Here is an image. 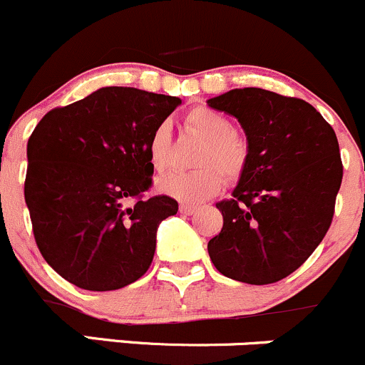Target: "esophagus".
Wrapping results in <instances>:
<instances>
[{"label":"esophagus","mask_w":365,"mask_h":365,"mask_svg":"<svg viewBox=\"0 0 365 365\" xmlns=\"http://www.w3.org/2000/svg\"><path fill=\"white\" fill-rule=\"evenodd\" d=\"M179 210H181L182 214H193L195 210H197V205H195V204H181V205H179Z\"/></svg>","instance_id":"obj_1"}]
</instances>
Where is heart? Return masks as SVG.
<instances>
[{
    "instance_id": "b5f03b06",
    "label": "heart",
    "mask_w": 365,
    "mask_h": 365,
    "mask_svg": "<svg viewBox=\"0 0 365 365\" xmlns=\"http://www.w3.org/2000/svg\"><path fill=\"white\" fill-rule=\"evenodd\" d=\"M186 128L204 138L197 155V165L190 172H167L156 179L155 186L161 195L181 202H200L220 191L225 175L227 181H237L246 170L250 145L246 138L234 133V125L227 115L209 107L191 108L186 114ZM172 133L168 123H160L148 140L149 163L156 172L167 168L170 161Z\"/></svg>"
}]
</instances>
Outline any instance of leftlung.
Wrapping results in <instances>:
<instances>
[{"instance_id": "obj_1", "label": "left lung", "mask_w": 365, "mask_h": 365, "mask_svg": "<svg viewBox=\"0 0 365 365\" xmlns=\"http://www.w3.org/2000/svg\"><path fill=\"white\" fill-rule=\"evenodd\" d=\"M207 105L234 115L250 145L232 198L216 204L223 228L209 240V257L230 279L276 283L311 257L332 223L343 181L337 137L313 105L267 89H232Z\"/></svg>"}]
</instances>
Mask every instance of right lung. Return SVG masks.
<instances>
[{
	"label": "right lung",
	"instance_id": "right-lung-1",
	"mask_svg": "<svg viewBox=\"0 0 365 365\" xmlns=\"http://www.w3.org/2000/svg\"><path fill=\"white\" fill-rule=\"evenodd\" d=\"M179 105L100 88L47 112L29 137L24 198L36 246L75 287L119 290L148 272L158 227L179 209L167 195L144 198L155 172L148 140Z\"/></svg>",
	"mask_w": 365,
	"mask_h": 365
}]
</instances>
